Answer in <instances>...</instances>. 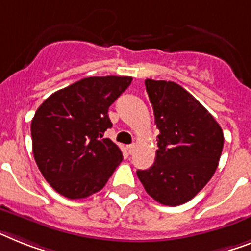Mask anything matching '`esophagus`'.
I'll list each match as a JSON object with an SVG mask.
<instances>
[{"label": "esophagus", "instance_id": "34e87169", "mask_svg": "<svg viewBox=\"0 0 251 251\" xmlns=\"http://www.w3.org/2000/svg\"><path fill=\"white\" fill-rule=\"evenodd\" d=\"M127 150H128V152H129V154H133L134 150H136V145H134V144L128 145V146H127Z\"/></svg>", "mask_w": 251, "mask_h": 251}]
</instances>
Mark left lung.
Listing matches in <instances>:
<instances>
[{
	"mask_svg": "<svg viewBox=\"0 0 251 251\" xmlns=\"http://www.w3.org/2000/svg\"><path fill=\"white\" fill-rule=\"evenodd\" d=\"M145 86L160 133L154 165L137 171L151 198L168 206L191 200L218 167L222 128L191 93L175 82L146 79Z\"/></svg>",
	"mask_w": 251,
	"mask_h": 251,
	"instance_id": "1",
	"label": "left lung"
}]
</instances>
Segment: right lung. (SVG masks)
<instances>
[{"label":"right lung","instance_id":"add662e5","mask_svg":"<svg viewBox=\"0 0 251 251\" xmlns=\"http://www.w3.org/2000/svg\"><path fill=\"white\" fill-rule=\"evenodd\" d=\"M132 82L130 76H90L56 91L32 119L34 160L50 186L68 199L100 191L123 159L103 137L111 128L107 110Z\"/></svg>","mask_w":251,"mask_h":251}]
</instances>
